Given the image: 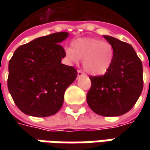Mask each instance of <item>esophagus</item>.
<instances>
[{"instance_id": "34e87169", "label": "esophagus", "mask_w": 150, "mask_h": 150, "mask_svg": "<svg viewBox=\"0 0 150 150\" xmlns=\"http://www.w3.org/2000/svg\"><path fill=\"white\" fill-rule=\"evenodd\" d=\"M84 75L83 72L82 71V70H78V77H81V76H83Z\"/></svg>"}]
</instances>
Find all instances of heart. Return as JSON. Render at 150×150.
<instances>
[{
    "mask_svg": "<svg viewBox=\"0 0 150 150\" xmlns=\"http://www.w3.org/2000/svg\"><path fill=\"white\" fill-rule=\"evenodd\" d=\"M67 57L72 62L83 60L85 72L93 76L105 74L112 66L114 48L108 42L95 38H79L66 50Z\"/></svg>",
    "mask_w": 150,
    "mask_h": 150,
    "instance_id": "obj_1",
    "label": "heart"
}]
</instances>
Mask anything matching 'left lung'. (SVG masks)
Listing matches in <instances>:
<instances>
[{
    "instance_id": "1",
    "label": "left lung",
    "mask_w": 150,
    "mask_h": 150,
    "mask_svg": "<svg viewBox=\"0 0 150 150\" xmlns=\"http://www.w3.org/2000/svg\"><path fill=\"white\" fill-rule=\"evenodd\" d=\"M114 48L109 70L102 76H90L87 94L89 108L101 116L123 115L134 107L143 90V66L130 44L110 36H103Z\"/></svg>"
}]
</instances>
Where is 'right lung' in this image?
<instances>
[{
  "label": "right lung",
  "instance_id": "right-lung-1",
  "mask_svg": "<svg viewBox=\"0 0 150 150\" xmlns=\"http://www.w3.org/2000/svg\"><path fill=\"white\" fill-rule=\"evenodd\" d=\"M68 32H56L19 47L9 62L8 90L21 111L48 117L59 111L66 89L75 81L74 67L62 63L66 57L60 43Z\"/></svg>",
  "mask_w": 150,
  "mask_h": 150
}]
</instances>
